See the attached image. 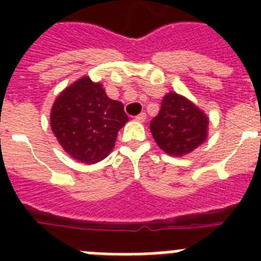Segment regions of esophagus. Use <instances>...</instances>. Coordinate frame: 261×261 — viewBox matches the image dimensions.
<instances>
[{"label": "esophagus", "instance_id": "1", "mask_svg": "<svg viewBox=\"0 0 261 261\" xmlns=\"http://www.w3.org/2000/svg\"><path fill=\"white\" fill-rule=\"evenodd\" d=\"M135 120H137V122H145V120H146V114H145V112L139 114L138 116H135Z\"/></svg>", "mask_w": 261, "mask_h": 261}]
</instances>
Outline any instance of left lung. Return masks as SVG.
Returning a JSON list of instances; mask_svg holds the SVG:
<instances>
[{
  "instance_id": "left-lung-1",
  "label": "left lung",
  "mask_w": 261,
  "mask_h": 261,
  "mask_svg": "<svg viewBox=\"0 0 261 261\" xmlns=\"http://www.w3.org/2000/svg\"><path fill=\"white\" fill-rule=\"evenodd\" d=\"M208 119L194 102L169 92L159 115L150 122L153 138L167 154H188L207 138Z\"/></svg>"
}]
</instances>
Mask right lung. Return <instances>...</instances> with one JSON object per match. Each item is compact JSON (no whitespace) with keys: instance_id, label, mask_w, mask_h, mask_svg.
<instances>
[{"instance_id":"1","label":"right lung","mask_w":261,"mask_h":261,"mask_svg":"<svg viewBox=\"0 0 261 261\" xmlns=\"http://www.w3.org/2000/svg\"><path fill=\"white\" fill-rule=\"evenodd\" d=\"M128 120L120 101L107 96L102 85L83 77L67 87L51 110V130L74 160L96 164L114 149L118 131Z\"/></svg>"}]
</instances>
